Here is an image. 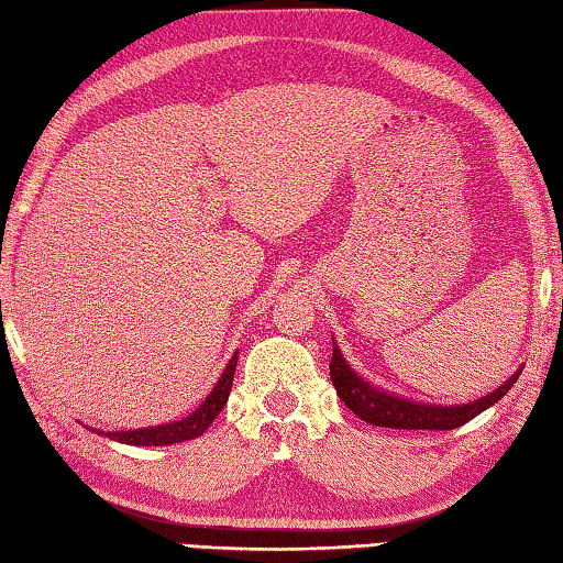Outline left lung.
<instances>
[{"label": "left lung", "instance_id": "obj_1", "mask_svg": "<svg viewBox=\"0 0 563 563\" xmlns=\"http://www.w3.org/2000/svg\"><path fill=\"white\" fill-rule=\"evenodd\" d=\"M517 373L505 382L503 387H497L490 395L483 399H475L471 405L461 407H429V405H413L405 397L387 395V391H379L373 385H367L363 377H357L353 369L345 365L341 350L333 345V357H331V379L335 385L338 397H341L347 409L357 413L360 419L367 423H375V427H387V429H413V431H451L463 427L465 421L478 417L481 411L493 407L495 401H500L510 387L517 382Z\"/></svg>", "mask_w": 563, "mask_h": 563}]
</instances>
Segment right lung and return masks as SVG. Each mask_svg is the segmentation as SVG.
Returning <instances> with one entry per match:
<instances>
[{
    "instance_id": "add662e5",
    "label": "right lung",
    "mask_w": 563,
    "mask_h": 563,
    "mask_svg": "<svg viewBox=\"0 0 563 563\" xmlns=\"http://www.w3.org/2000/svg\"><path fill=\"white\" fill-rule=\"evenodd\" d=\"M235 365H238V355H232L230 365L225 367V373L220 375L216 389L210 391L203 405H200L184 421H174V423H166V427H152V429H140V431H120V433L110 431L108 437L122 441V443H130V446H172V443H181V441L203 437V431L216 421L222 407L228 405Z\"/></svg>"
}]
</instances>
